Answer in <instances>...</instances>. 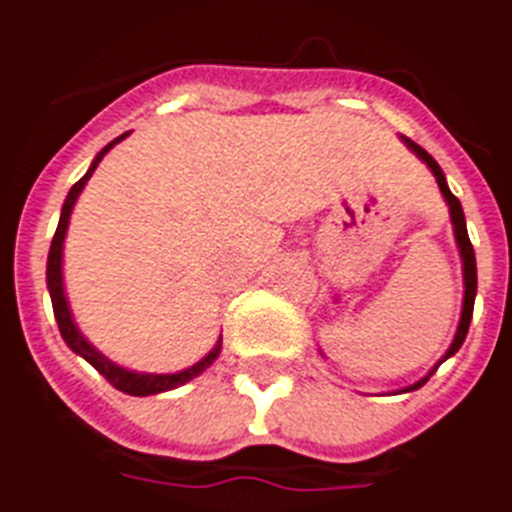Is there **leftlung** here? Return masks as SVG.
<instances>
[{
  "label": "left lung",
  "mask_w": 512,
  "mask_h": 512,
  "mask_svg": "<svg viewBox=\"0 0 512 512\" xmlns=\"http://www.w3.org/2000/svg\"><path fill=\"white\" fill-rule=\"evenodd\" d=\"M403 141H406V146L411 149V152L417 154L419 160L427 162V168L433 170L435 181H438V186H441V194L446 197V202H449V213H451V224H454V237H457V245H459V256H462V272H465V301H462V318H459V326H457V336H454V342H451V347L446 350V355H443V360L451 358L454 352L462 347V342H465L467 336V328H470V318H473V304H475V291H478V272H475V251L473 245H470V237H467V224H465V213H462V205H459V200L451 194L449 184H446V176H443L441 165L430 157V154L422 149L419 144H414L411 138L403 136ZM441 360V363H443ZM435 371V368H433ZM430 371V374H433ZM430 374L425 376V379H419L417 384H411V387H406L403 392H411L417 390V387H422V384L430 379Z\"/></svg>",
  "instance_id": "obj_1"
}]
</instances>
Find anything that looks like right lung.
<instances>
[{
  "instance_id": "right-lung-1",
  "label": "right lung",
  "mask_w": 512,
  "mask_h": 512,
  "mask_svg": "<svg viewBox=\"0 0 512 512\" xmlns=\"http://www.w3.org/2000/svg\"><path fill=\"white\" fill-rule=\"evenodd\" d=\"M125 136H128V133H122L120 138H114L112 144H106L101 152L95 154L90 170H87L85 176L79 178L77 184L69 189V194H66V202H63V208H61V221H58L53 243H50V253H47V288H50V299H53L55 323H58V328H61L63 342L69 344L71 352L82 355V358H85L87 363L98 371V374L106 376V382L112 384V387H117L120 392H128V395H141V398H144V395H157V392L176 390V387H181V384L192 382L194 376H200L205 368L211 366L213 360L219 358L221 339L216 342V347L205 355V358L197 360L194 366L184 368V371H178V374H138V371H128V368L117 366V363H112L106 355H101V352L95 350L93 344L79 334L77 323H74V318H71L69 301H66V291H63V237H66V229H69V216L71 211H74V202H77L79 192L85 189L87 178L93 176V170L98 168V162L104 160V154L109 152L114 144H120Z\"/></svg>"
}]
</instances>
